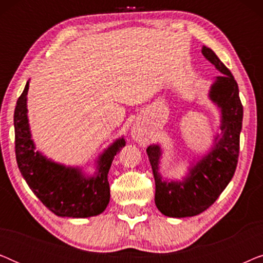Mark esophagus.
<instances>
[{
  "label": "esophagus",
  "mask_w": 263,
  "mask_h": 263,
  "mask_svg": "<svg viewBox=\"0 0 263 263\" xmlns=\"http://www.w3.org/2000/svg\"><path fill=\"white\" fill-rule=\"evenodd\" d=\"M132 136H133V139L136 140V141H139V142L145 141V139H146L145 132H143V129H141L140 127H134V128H133Z\"/></svg>",
  "instance_id": "34e87169"
}]
</instances>
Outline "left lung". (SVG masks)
Here are the masks:
<instances>
[{
    "instance_id": "8db88e82",
    "label": "left lung",
    "mask_w": 263,
    "mask_h": 263,
    "mask_svg": "<svg viewBox=\"0 0 263 263\" xmlns=\"http://www.w3.org/2000/svg\"><path fill=\"white\" fill-rule=\"evenodd\" d=\"M202 55L222 73L210 91L211 100L221 112V136H215L210 152L189 168L183 181H164L159 174L160 146L151 145L146 149L156 181V206L171 218L194 217L206 211L228 186L238 163L243 121L238 85L213 50L203 45Z\"/></svg>"
}]
</instances>
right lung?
Masks as SVG:
<instances>
[{"mask_svg": "<svg viewBox=\"0 0 263 263\" xmlns=\"http://www.w3.org/2000/svg\"><path fill=\"white\" fill-rule=\"evenodd\" d=\"M28 81L14 111L15 154L19 170L34 195L59 217L88 218L105 211L110 201L107 181L116 154L125 146L117 139L100 154L95 176L86 177L79 167L64 166L35 151L27 118Z\"/></svg>", "mask_w": 263, "mask_h": 263, "instance_id": "add662e5", "label": "right lung"}]
</instances>
